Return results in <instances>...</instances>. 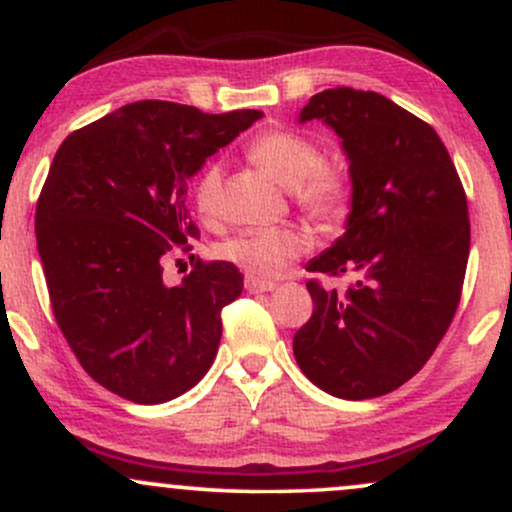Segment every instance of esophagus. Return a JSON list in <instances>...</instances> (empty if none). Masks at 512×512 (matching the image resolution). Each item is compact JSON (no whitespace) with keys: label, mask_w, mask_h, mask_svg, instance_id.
Listing matches in <instances>:
<instances>
[{"label":"esophagus","mask_w":512,"mask_h":512,"mask_svg":"<svg viewBox=\"0 0 512 512\" xmlns=\"http://www.w3.org/2000/svg\"><path fill=\"white\" fill-rule=\"evenodd\" d=\"M245 289H248L250 293H262V291H274L276 284H274V281L255 279V276H248V279H245Z\"/></svg>","instance_id":"esophagus-1"}]
</instances>
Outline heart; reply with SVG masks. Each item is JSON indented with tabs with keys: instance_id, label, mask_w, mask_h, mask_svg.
<instances>
[{
	"instance_id": "heart-1",
	"label": "heart",
	"mask_w": 512,
	"mask_h": 512,
	"mask_svg": "<svg viewBox=\"0 0 512 512\" xmlns=\"http://www.w3.org/2000/svg\"><path fill=\"white\" fill-rule=\"evenodd\" d=\"M255 163L281 185L293 187V199L310 219L332 226L351 207V185L337 168L325 166L320 146L289 129H267L248 144ZM221 166L207 163L192 182V204L199 219L211 221L221 211ZM308 250V236L296 226L243 228L216 245L221 260L236 264L255 279H276Z\"/></svg>"
}]
</instances>
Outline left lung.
Returning <instances> with one entry per match:
<instances>
[{
	"label": "left lung",
	"mask_w": 512,
	"mask_h": 512,
	"mask_svg": "<svg viewBox=\"0 0 512 512\" xmlns=\"http://www.w3.org/2000/svg\"><path fill=\"white\" fill-rule=\"evenodd\" d=\"M351 161L346 233L308 264L313 315L293 337L305 378L342 399L387 395L414 378L448 332L469 260L467 195L428 122L375 91L315 93ZM355 274L346 292L322 278Z\"/></svg>",
	"instance_id": "1"
}]
</instances>
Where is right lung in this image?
Returning a JSON list of instances; mask_svg holds the SVG:
<instances>
[{"label": "right lung", "instance_id": "obj_1", "mask_svg": "<svg viewBox=\"0 0 512 512\" xmlns=\"http://www.w3.org/2000/svg\"><path fill=\"white\" fill-rule=\"evenodd\" d=\"M260 117L139 101L57 149L35 207V240L57 327L105 390L161 404L214 363L221 310L240 296L243 274L190 255L192 272L166 286L163 264L199 238L190 178Z\"/></svg>", "mask_w": 512, "mask_h": 512}]
</instances>
